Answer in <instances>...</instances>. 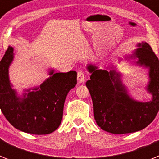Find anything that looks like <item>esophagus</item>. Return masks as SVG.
Returning a JSON list of instances; mask_svg holds the SVG:
<instances>
[{
    "label": "esophagus",
    "mask_w": 159,
    "mask_h": 159,
    "mask_svg": "<svg viewBox=\"0 0 159 159\" xmlns=\"http://www.w3.org/2000/svg\"><path fill=\"white\" fill-rule=\"evenodd\" d=\"M77 80L79 83H84L85 81V74L83 71H78L77 73Z\"/></svg>",
    "instance_id": "34e87169"
}]
</instances>
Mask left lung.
Wrapping results in <instances>:
<instances>
[{
    "mask_svg": "<svg viewBox=\"0 0 159 159\" xmlns=\"http://www.w3.org/2000/svg\"><path fill=\"white\" fill-rule=\"evenodd\" d=\"M138 48L127 57L136 59V64L149 68L150 81L147 92L152 95L149 102L134 100L127 94L121 74L116 70L99 69L93 64L87 66L92 73L86 82L94 107V117L102 130L116 134L139 131L147 127L159 110V60L146 42L138 44Z\"/></svg>",
    "mask_w": 159,
    "mask_h": 159,
    "instance_id": "1",
    "label": "left lung"
}]
</instances>
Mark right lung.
Segmentation results:
<instances>
[{
	"mask_svg": "<svg viewBox=\"0 0 159 159\" xmlns=\"http://www.w3.org/2000/svg\"><path fill=\"white\" fill-rule=\"evenodd\" d=\"M14 57L13 48L8 46L0 62V108L15 128L33 134H48L61 123L64 101L67 93L76 84L77 73L49 72L40 87L27 90L23 97L12 88L8 67Z\"/></svg>",
	"mask_w": 159,
	"mask_h": 159,
	"instance_id": "right-lung-1",
	"label": "right lung"
}]
</instances>
